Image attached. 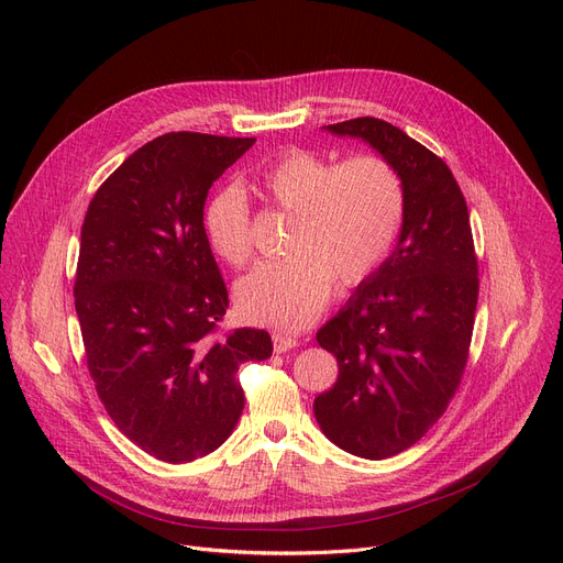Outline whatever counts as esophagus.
Returning a JSON list of instances; mask_svg holds the SVG:
<instances>
[{"mask_svg": "<svg viewBox=\"0 0 563 563\" xmlns=\"http://www.w3.org/2000/svg\"><path fill=\"white\" fill-rule=\"evenodd\" d=\"M299 344V338L291 333H274V351L276 353H285L289 349H294Z\"/></svg>", "mask_w": 563, "mask_h": 563, "instance_id": "obj_1", "label": "esophagus"}]
</instances>
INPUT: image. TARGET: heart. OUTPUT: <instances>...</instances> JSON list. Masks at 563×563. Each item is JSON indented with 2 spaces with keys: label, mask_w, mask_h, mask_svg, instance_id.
Masks as SVG:
<instances>
[{
  "label": "heart",
  "mask_w": 563,
  "mask_h": 563,
  "mask_svg": "<svg viewBox=\"0 0 563 563\" xmlns=\"http://www.w3.org/2000/svg\"><path fill=\"white\" fill-rule=\"evenodd\" d=\"M274 210L291 217L285 260L264 262L234 289L251 321L303 329L329 303L335 278L356 287L374 276L397 246L406 221V187L397 166L378 153L342 162L306 147L276 157L255 177ZM207 244L230 266L253 257V212L240 187L214 191L205 205Z\"/></svg>",
  "instance_id": "b5f03b06"
}]
</instances>
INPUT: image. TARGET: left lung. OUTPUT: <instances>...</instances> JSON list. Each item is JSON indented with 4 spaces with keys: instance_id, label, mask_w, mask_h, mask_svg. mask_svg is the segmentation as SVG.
Returning <instances> with one entry per match:
<instances>
[{
    "instance_id": "left-lung-1",
    "label": "left lung",
    "mask_w": 563,
    "mask_h": 563,
    "mask_svg": "<svg viewBox=\"0 0 563 563\" xmlns=\"http://www.w3.org/2000/svg\"><path fill=\"white\" fill-rule=\"evenodd\" d=\"M361 136L404 177L399 244L317 331L340 374L314 418L349 454L388 459L442 418L467 365L479 264L463 191L450 166L399 128L363 115L329 125Z\"/></svg>"
}]
</instances>
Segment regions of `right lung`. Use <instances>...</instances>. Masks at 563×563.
I'll return each instance as SVG.
<instances>
[{"label":"right lung","mask_w":563,"mask_h":563,"mask_svg":"<svg viewBox=\"0 0 563 563\" xmlns=\"http://www.w3.org/2000/svg\"><path fill=\"white\" fill-rule=\"evenodd\" d=\"M255 139L170 132L118 166L88 205L75 276L86 367L109 418L166 463L214 452L244 410L236 369L272 335H219L228 287L207 244L210 187Z\"/></svg>","instance_id":"add662e5"}]
</instances>
